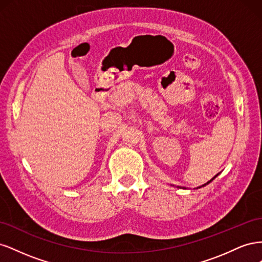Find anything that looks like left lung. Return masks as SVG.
<instances>
[{"mask_svg":"<svg viewBox=\"0 0 262 262\" xmlns=\"http://www.w3.org/2000/svg\"><path fill=\"white\" fill-rule=\"evenodd\" d=\"M217 176H219V173H217V175H216V176H214V177H213V178H212L211 180H209V181L207 182V184H204V185H202V186H200V187H196L195 189H199V188H202V187H204V186H207V185H209V184H210V182H211V181H212L213 179H215V178H216ZM177 188H181V187H177ZM182 189H186V188H182Z\"/></svg>","mask_w":262,"mask_h":262,"instance_id":"1","label":"left lung"}]
</instances>
